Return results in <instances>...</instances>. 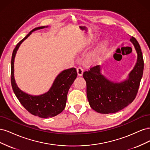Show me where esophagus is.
I'll use <instances>...</instances> for the list:
<instances>
[{
  "label": "esophagus",
  "instance_id": "obj_1",
  "mask_svg": "<svg viewBox=\"0 0 150 150\" xmlns=\"http://www.w3.org/2000/svg\"><path fill=\"white\" fill-rule=\"evenodd\" d=\"M77 72H78V74L79 76H81L83 74V68L81 66H79L78 68H77Z\"/></svg>",
  "mask_w": 150,
  "mask_h": 150
}]
</instances>
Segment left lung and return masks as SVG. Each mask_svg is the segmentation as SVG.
<instances>
[{
  "label": "left lung",
  "instance_id": "1",
  "mask_svg": "<svg viewBox=\"0 0 150 150\" xmlns=\"http://www.w3.org/2000/svg\"><path fill=\"white\" fill-rule=\"evenodd\" d=\"M130 41L137 52L138 59L128 79L120 83L111 82L101 74L99 66L90 67L83 72L90 106L98 112H116L129 105L137 96L143 76L144 61L142 49L137 39L131 37Z\"/></svg>",
  "mask_w": 150,
  "mask_h": 150
}]
</instances>
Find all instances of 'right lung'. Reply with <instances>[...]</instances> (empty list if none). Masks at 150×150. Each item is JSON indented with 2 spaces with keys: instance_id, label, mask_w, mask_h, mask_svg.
Instances as JSON below:
<instances>
[{
  "instance_id": "obj_1",
  "label": "right lung",
  "mask_w": 150,
  "mask_h": 150,
  "mask_svg": "<svg viewBox=\"0 0 150 150\" xmlns=\"http://www.w3.org/2000/svg\"><path fill=\"white\" fill-rule=\"evenodd\" d=\"M45 28V26L39 27L32 30L16 45L12 55L11 74L12 89L21 104L32 115L42 118L55 116L64 110L68 91L78 75L74 67L63 71L57 76L49 91L40 96H31L22 91L17 87L13 78V62L17 49L21 44L29 37L32 32Z\"/></svg>"
}]
</instances>
